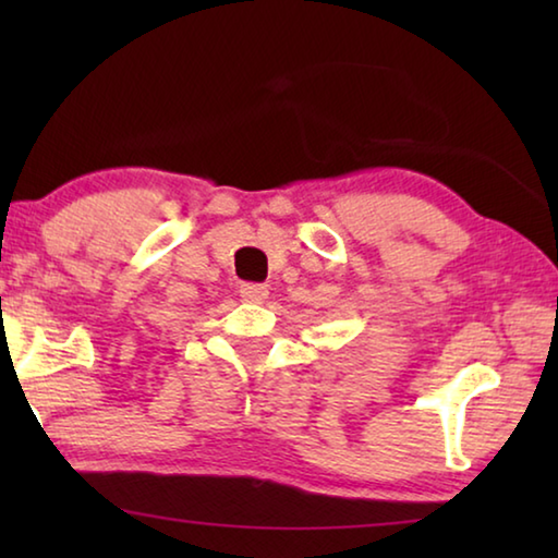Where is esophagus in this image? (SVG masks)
I'll list each match as a JSON object with an SVG mask.
<instances>
[{"instance_id":"1","label":"esophagus","mask_w":558,"mask_h":558,"mask_svg":"<svg viewBox=\"0 0 558 558\" xmlns=\"http://www.w3.org/2000/svg\"><path fill=\"white\" fill-rule=\"evenodd\" d=\"M241 298L245 302H263L268 298V288L266 286H256V282H245V286H241Z\"/></svg>"}]
</instances>
